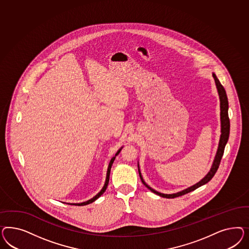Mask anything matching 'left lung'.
Listing matches in <instances>:
<instances>
[{"label": "left lung", "instance_id": "8db88e82", "mask_svg": "<svg viewBox=\"0 0 249 249\" xmlns=\"http://www.w3.org/2000/svg\"><path fill=\"white\" fill-rule=\"evenodd\" d=\"M213 76L214 78V81L216 84V88H217V90H218L219 98H220V108H221V137H220V142H219L218 150L216 152V155H215V158L213 160V163L212 166L211 170L210 172L207 174V175L204 177V179L202 181H199L198 183H196L195 185L189 187V188L185 189L183 191H181L180 193H177V194H173V195H164V194H160L157 191L151 189L149 185H147L145 183V181H143L142 177V174L140 173V177L142 179V181L144 185L151 190L152 193L158 195V196H161V197H164V198H175V197H179V196H183V195H186L190 192H193L195 191L196 189L199 188L200 186L204 185L205 183H207L208 181L211 180L212 178L213 177V175L215 174V173L217 172L218 170L219 165H220V162H221V159L223 157V154H224V151H225V147H226V142L228 141V138H229V131H230V121H229V117H228V100H227V96H226V90L224 89V87L222 86V84L220 83V81L218 80V78L216 77V75L214 74H213Z\"/></svg>", "mask_w": 249, "mask_h": 249}]
</instances>
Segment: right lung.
Returning a JSON list of instances; mask_svg holds the SVG:
<instances>
[{"label": "right lung", "instance_id": "add662e5", "mask_svg": "<svg viewBox=\"0 0 249 249\" xmlns=\"http://www.w3.org/2000/svg\"><path fill=\"white\" fill-rule=\"evenodd\" d=\"M121 150H119L118 152L116 153V155L115 156H117L120 152H121ZM114 160H115V157L111 159V160H110V162H109V164H108V168H107V178H106V182L105 185L103 186V188L102 190L98 193L97 196H95V197H93L92 199L90 200H89V201H87V202H85V203H81V204H73V205H78V206H81V205H86V204H91V203H93L94 201H96L97 199H98V197L100 196H102L103 195V193L105 192L106 189L107 187V184H108V181H109V174H110V169H111V166H112V163H113Z\"/></svg>", "mask_w": 249, "mask_h": 249}]
</instances>
